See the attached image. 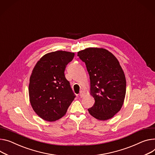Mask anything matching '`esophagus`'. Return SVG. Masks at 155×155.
<instances>
[{
  "instance_id": "obj_1",
  "label": "esophagus",
  "mask_w": 155,
  "mask_h": 155,
  "mask_svg": "<svg viewBox=\"0 0 155 155\" xmlns=\"http://www.w3.org/2000/svg\"><path fill=\"white\" fill-rule=\"evenodd\" d=\"M84 95H85V92L84 91H80V92H79V97H83L84 96Z\"/></svg>"
}]
</instances>
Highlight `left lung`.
<instances>
[{
    "instance_id": "1",
    "label": "left lung",
    "mask_w": 155,
    "mask_h": 155,
    "mask_svg": "<svg viewBox=\"0 0 155 155\" xmlns=\"http://www.w3.org/2000/svg\"><path fill=\"white\" fill-rule=\"evenodd\" d=\"M89 74L90 94L95 103L89 113L100 120H107L120 111L126 94V79L118 59L110 51L88 48L78 52Z\"/></svg>"
}]
</instances>
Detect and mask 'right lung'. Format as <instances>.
I'll use <instances>...</instances> for the list:
<instances>
[{
    "mask_svg": "<svg viewBox=\"0 0 155 155\" xmlns=\"http://www.w3.org/2000/svg\"><path fill=\"white\" fill-rule=\"evenodd\" d=\"M74 53L56 51L43 56L30 78L29 98L40 118L54 122L63 117L76 96L66 79L64 70Z\"/></svg>",
    "mask_w": 155,
    "mask_h": 155,
    "instance_id": "add662e5",
    "label": "right lung"
}]
</instances>
